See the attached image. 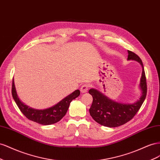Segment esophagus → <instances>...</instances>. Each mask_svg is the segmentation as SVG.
<instances>
[{"label":"esophagus","instance_id":"obj_1","mask_svg":"<svg viewBox=\"0 0 160 160\" xmlns=\"http://www.w3.org/2000/svg\"><path fill=\"white\" fill-rule=\"evenodd\" d=\"M89 87H90V84H83L82 86H81V88H80L81 92L85 93L86 91L88 90Z\"/></svg>","mask_w":160,"mask_h":160}]
</instances>
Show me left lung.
<instances>
[{"label":"left lung","instance_id":"obj_1","mask_svg":"<svg viewBox=\"0 0 160 160\" xmlns=\"http://www.w3.org/2000/svg\"><path fill=\"white\" fill-rule=\"evenodd\" d=\"M127 60L138 62L142 66V74L139 86L141 94L139 100L133 104H125L114 101L100 91L91 88L89 94L92 96L93 101L89 112L93 119L100 125L108 127H116L125 124L131 120L138 112L147 95V82L142 61L138 55L128 50Z\"/></svg>","mask_w":160,"mask_h":160}]
</instances>
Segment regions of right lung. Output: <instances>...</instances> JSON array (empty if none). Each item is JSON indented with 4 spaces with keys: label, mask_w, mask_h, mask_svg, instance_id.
<instances>
[{
    "label": "right lung",
    "mask_w": 160,
    "mask_h": 160,
    "mask_svg": "<svg viewBox=\"0 0 160 160\" xmlns=\"http://www.w3.org/2000/svg\"><path fill=\"white\" fill-rule=\"evenodd\" d=\"M80 94V90H76L52 107L43 110H38V109L30 108L21 101L16 92L14 79L12 80V98L21 112L28 119L43 125H52L60 121L66 114L72 100L78 97Z\"/></svg>",
    "instance_id": "right-lung-1"
}]
</instances>
